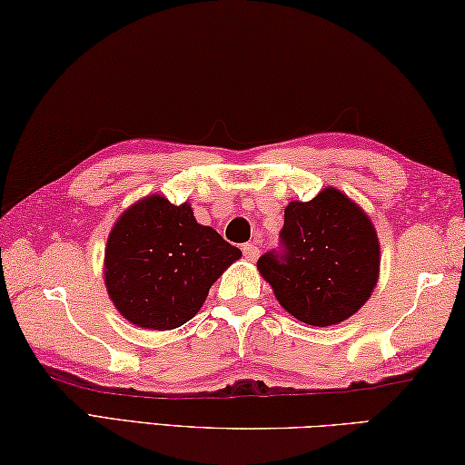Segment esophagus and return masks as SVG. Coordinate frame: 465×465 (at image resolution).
<instances>
[{
  "label": "esophagus",
  "mask_w": 465,
  "mask_h": 465,
  "mask_svg": "<svg viewBox=\"0 0 465 465\" xmlns=\"http://www.w3.org/2000/svg\"><path fill=\"white\" fill-rule=\"evenodd\" d=\"M242 252H243V258L250 260V262H254L260 256V250H258L256 243H243Z\"/></svg>",
  "instance_id": "34e87169"
}]
</instances>
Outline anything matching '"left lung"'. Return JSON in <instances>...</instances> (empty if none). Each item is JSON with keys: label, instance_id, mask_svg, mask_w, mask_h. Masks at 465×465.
I'll use <instances>...</instances> for the list:
<instances>
[{"label": "left lung", "instance_id": "left-lung-1", "mask_svg": "<svg viewBox=\"0 0 465 465\" xmlns=\"http://www.w3.org/2000/svg\"><path fill=\"white\" fill-rule=\"evenodd\" d=\"M380 243L370 217L333 187L284 209L281 248L258 260L281 305L307 325L341 323L372 294Z\"/></svg>", "mask_w": 465, "mask_h": 465}]
</instances>
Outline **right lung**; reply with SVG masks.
I'll list each match as a JSON object with an SVG mask.
<instances>
[{
    "label": "right lung",
    "mask_w": 465,
    "mask_h": 465,
    "mask_svg": "<svg viewBox=\"0 0 465 465\" xmlns=\"http://www.w3.org/2000/svg\"><path fill=\"white\" fill-rule=\"evenodd\" d=\"M240 256L213 227L197 223L189 203L173 205L152 195L124 211L109 233V299L138 327H181L199 313L211 284Z\"/></svg>",
    "instance_id": "add662e5"
}]
</instances>
